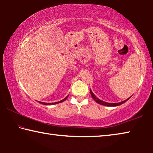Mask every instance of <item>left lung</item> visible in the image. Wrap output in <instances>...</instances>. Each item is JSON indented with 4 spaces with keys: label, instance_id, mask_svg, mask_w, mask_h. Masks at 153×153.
<instances>
[{
    "label": "left lung",
    "instance_id": "obj_1",
    "mask_svg": "<svg viewBox=\"0 0 153 153\" xmlns=\"http://www.w3.org/2000/svg\"><path fill=\"white\" fill-rule=\"evenodd\" d=\"M90 94H91V96H92V97L93 99H94V100H95V101L97 102V103H98V104L102 105H105V106H108V107H116V106H119V105H122L123 103L126 102L127 101V100H129V98H130V97H129V98H128V99H126V100H123V101L120 102H117V103H108V102H106L102 101V100H100L99 98H98L94 94H93V92H92L91 90H90Z\"/></svg>",
    "mask_w": 153,
    "mask_h": 153
}]
</instances>
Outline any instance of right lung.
Segmentation results:
<instances>
[{"mask_svg": "<svg viewBox=\"0 0 153 153\" xmlns=\"http://www.w3.org/2000/svg\"><path fill=\"white\" fill-rule=\"evenodd\" d=\"M69 96V95H68ZM68 96H67V97L64 98V99H63V100H60V101L59 102H51V103H47V102H40V101H38V102H40V103H41V104H42V105H55V104H58V103H60V102H63L64 100H65L67 98V97H68Z\"/></svg>", "mask_w": 153, "mask_h": 153, "instance_id": "right-lung-1", "label": "right lung"}]
</instances>
